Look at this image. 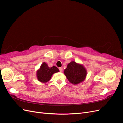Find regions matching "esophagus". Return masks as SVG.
<instances>
[{"instance_id": "obj_1", "label": "esophagus", "mask_w": 123, "mask_h": 123, "mask_svg": "<svg viewBox=\"0 0 123 123\" xmlns=\"http://www.w3.org/2000/svg\"><path fill=\"white\" fill-rule=\"evenodd\" d=\"M59 71H60V72H62V67H61V68H59Z\"/></svg>"}]
</instances>
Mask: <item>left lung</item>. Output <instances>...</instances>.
<instances>
[{
	"mask_svg": "<svg viewBox=\"0 0 123 123\" xmlns=\"http://www.w3.org/2000/svg\"><path fill=\"white\" fill-rule=\"evenodd\" d=\"M64 74L70 83L77 84L85 80L87 72L83 65L71 62L64 70Z\"/></svg>",
	"mask_w": 123,
	"mask_h": 123,
	"instance_id": "left-lung-1",
	"label": "left lung"
}]
</instances>
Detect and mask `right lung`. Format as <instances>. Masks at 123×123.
<instances>
[{
    "label": "right lung",
    "instance_id": "add662e5",
    "mask_svg": "<svg viewBox=\"0 0 123 123\" xmlns=\"http://www.w3.org/2000/svg\"><path fill=\"white\" fill-rule=\"evenodd\" d=\"M58 72H59V70L55 66L49 68L47 64L43 62L41 66L40 69L37 71V76L38 80L40 82L46 83L51 79L53 74Z\"/></svg>",
    "mask_w": 123,
    "mask_h": 123
}]
</instances>
